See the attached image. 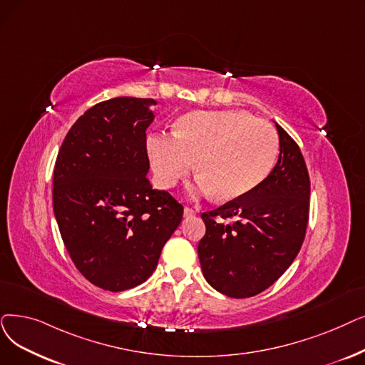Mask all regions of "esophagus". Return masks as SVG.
<instances>
[{
  "mask_svg": "<svg viewBox=\"0 0 365 365\" xmlns=\"http://www.w3.org/2000/svg\"><path fill=\"white\" fill-rule=\"evenodd\" d=\"M183 215H185V217H194L197 215V212L192 207H185Z\"/></svg>",
  "mask_w": 365,
  "mask_h": 365,
  "instance_id": "1",
  "label": "esophagus"
}]
</instances>
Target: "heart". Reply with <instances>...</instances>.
<instances>
[{
    "label": "heart",
    "instance_id": "1",
    "mask_svg": "<svg viewBox=\"0 0 365 365\" xmlns=\"http://www.w3.org/2000/svg\"><path fill=\"white\" fill-rule=\"evenodd\" d=\"M156 183L176 186L194 167L200 192L219 201L240 198L267 179L276 165L279 138L273 126L240 110L192 112L182 116L174 135L148 141Z\"/></svg>",
    "mask_w": 365,
    "mask_h": 365
}]
</instances>
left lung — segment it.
Returning <instances> with one entry per match:
<instances>
[{"instance_id": "obj_1", "label": "left lung", "mask_w": 365, "mask_h": 365, "mask_svg": "<svg viewBox=\"0 0 365 365\" xmlns=\"http://www.w3.org/2000/svg\"><path fill=\"white\" fill-rule=\"evenodd\" d=\"M279 160L267 179L246 195L201 215V270L231 298L257 295L288 270L304 242L310 178L295 140L276 123Z\"/></svg>"}]
</instances>
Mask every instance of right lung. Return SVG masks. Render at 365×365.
<instances>
[{
    "mask_svg": "<svg viewBox=\"0 0 365 365\" xmlns=\"http://www.w3.org/2000/svg\"><path fill=\"white\" fill-rule=\"evenodd\" d=\"M152 98L95 104L67 133L53 168V212L76 268L95 287L120 292L155 272L183 205L148 179Z\"/></svg>",
    "mask_w": 365,
    "mask_h": 365,
    "instance_id": "add662e5",
    "label": "right lung"
}]
</instances>
